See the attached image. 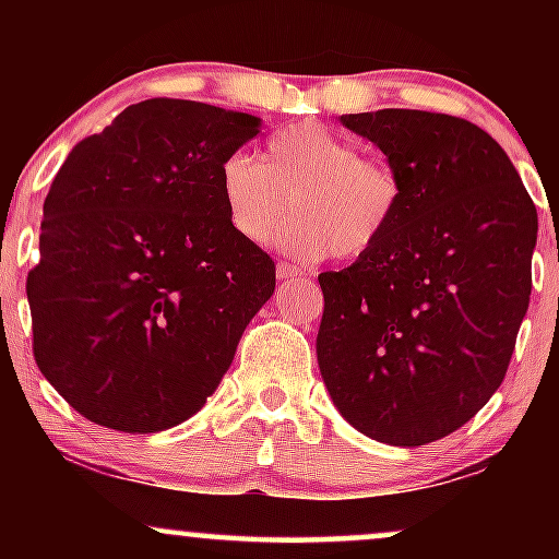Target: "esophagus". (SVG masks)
Wrapping results in <instances>:
<instances>
[{
  "mask_svg": "<svg viewBox=\"0 0 559 559\" xmlns=\"http://www.w3.org/2000/svg\"><path fill=\"white\" fill-rule=\"evenodd\" d=\"M275 275H278V281H288L294 278V275H299V271L294 265H288V262H278V265H275Z\"/></svg>",
  "mask_w": 559,
  "mask_h": 559,
  "instance_id": "esophagus-1",
  "label": "esophagus"
}]
</instances>
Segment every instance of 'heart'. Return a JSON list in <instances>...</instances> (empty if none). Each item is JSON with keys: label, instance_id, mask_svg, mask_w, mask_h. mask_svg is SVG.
<instances>
[{"label": "heart", "instance_id": "1", "mask_svg": "<svg viewBox=\"0 0 559 559\" xmlns=\"http://www.w3.org/2000/svg\"><path fill=\"white\" fill-rule=\"evenodd\" d=\"M228 223L243 241L265 243L284 230V249L299 260L360 258L383 236L402 204V181L386 159L329 126H288L267 139L262 159L234 152L221 165Z\"/></svg>", "mask_w": 559, "mask_h": 559}]
</instances>
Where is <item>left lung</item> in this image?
Listing matches in <instances>:
<instances>
[{"label":"left lung","instance_id":"obj_1","mask_svg":"<svg viewBox=\"0 0 559 559\" xmlns=\"http://www.w3.org/2000/svg\"><path fill=\"white\" fill-rule=\"evenodd\" d=\"M402 181L389 234L320 273L318 365L357 431L444 439L491 400L528 310L538 217L515 165L476 123L423 110L342 115Z\"/></svg>","mask_w":559,"mask_h":559}]
</instances>
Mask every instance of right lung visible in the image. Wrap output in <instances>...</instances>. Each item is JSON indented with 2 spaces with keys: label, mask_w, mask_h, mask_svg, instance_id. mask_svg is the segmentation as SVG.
<instances>
[{
  "label": "right lung",
  "mask_w": 559,
  "mask_h": 559,
  "mask_svg": "<svg viewBox=\"0 0 559 559\" xmlns=\"http://www.w3.org/2000/svg\"><path fill=\"white\" fill-rule=\"evenodd\" d=\"M258 133L254 115L157 96L57 170L25 294L38 370L86 420L165 431L226 376L275 288L221 194L223 159Z\"/></svg>",
  "instance_id": "add662e5"
}]
</instances>
